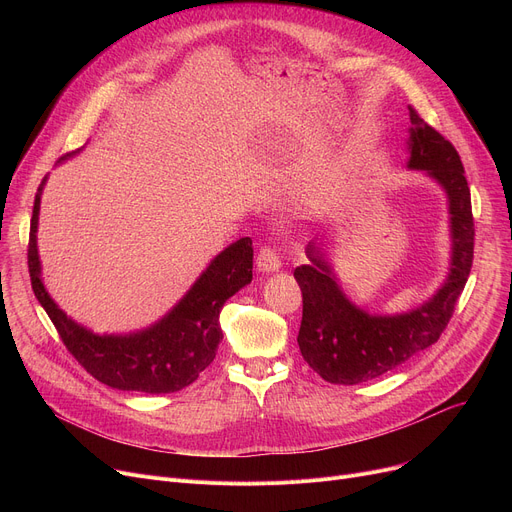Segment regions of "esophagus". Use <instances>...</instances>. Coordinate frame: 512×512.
Instances as JSON below:
<instances>
[{
	"label": "esophagus",
	"mask_w": 512,
	"mask_h": 512,
	"mask_svg": "<svg viewBox=\"0 0 512 512\" xmlns=\"http://www.w3.org/2000/svg\"><path fill=\"white\" fill-rule=\"evenodd\" d=\"M280 255L274 247H261L257 253V267L261 272H276L280 270Z\"/></svg>",
	"instance_id": "esophagus-1"
}]
</instances>
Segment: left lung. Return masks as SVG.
Here are the masks:
<instances>
[{
	"mask_svg": "<svg viewBox=\"0 0 512 512\" xmlns=\"http://www.w3.org/2000/svg\"><path fill=\"white\" fill-rule=\"evenodd\" d=\"M409 114V168L427 170L448 193L450 274L436 297L419 309L396 317H371L348 303L330 265L321 259L315 245H309L311 265H299L294 270L303 292V319L297 340L303 359L330 384L353 386L373 380L438 342L471 272L475 224L461 155L419 116L413 105H409Z\"/></svg>",
	"mask_w": 512,
	"mask_h": 512,
	"instance_id": "1",
	"label": "left lung"
}]
</instances>
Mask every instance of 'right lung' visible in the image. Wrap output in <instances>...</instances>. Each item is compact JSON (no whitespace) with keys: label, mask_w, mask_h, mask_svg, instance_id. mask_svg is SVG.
Masks as SVG:
<instances>
[{"label":"right lung","mask_w":512,"mask_h":512,"mask_svg":"<svg viewBox=\"0 0 512 512\" xmlns=\"http://www.w3.org/2000/svg\"><path fill=\"white\" fill-rule=\"evenodd\" d=\"M39 193L35 197L26 253L29 274L35 297L56 326L68 353L95 380L118 390L166 394L193 384L218 353L222 340L220 311L224 303L253 278V240L240 238L215 257L174 311L153 328L130 336H95L58 309L39 278L41 267L35 236Z\"/></svg>","instance_id":"add662e5"}]
</instances>
